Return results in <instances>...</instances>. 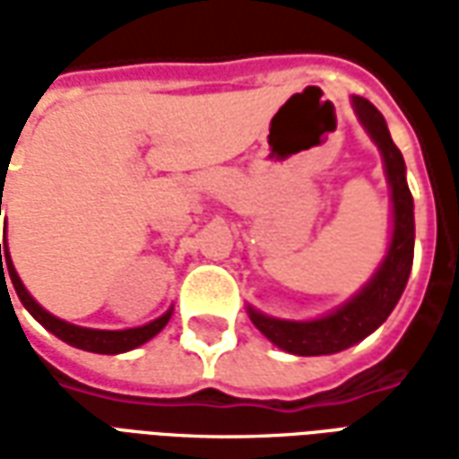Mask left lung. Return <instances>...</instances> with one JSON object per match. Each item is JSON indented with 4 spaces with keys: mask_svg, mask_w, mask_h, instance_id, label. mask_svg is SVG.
Here are the masks:
<instances>
[{
    "mask_svg": "<svg viewBox=\"0 0 459 459\" xmlns=\"http://www.w3.org/2000/svg\"><path fill=\"white\" fill-rule=\"evenodd\" d=\"M351 108L384 160L385 181L391 191V238L384 260L378 263L364 288L322 317L280 319L263 315L260 309L248 305L250 322L278 349L295 356L337 354L368 337L394 312L413 268V196L405 181L403 154L394 144L384 115L374 105L359 95H351Z\"/></svg>",
    "mask_w": 459,
    "mask_h": 459,
    "instance_id": "left-lung-1",
    "label": "left lung"
}]
</instances>
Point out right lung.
Returning a JSON list of instances; mask_svg holds the SVG:
<instances>
[{
    "instance_id": "add662e5",
    "label": "right lung",
    "mask_w": 459,
    "mask_h": 459,
    "mask_svg": "<svg viewBox=\"0 0 459 459\" xmlns=\"http://www.w3.org/2000/svg\"><path fill=\"white\" fill-rule=\"evenodd\" d=\"M0 216H2V194H0ZM5 246V250H1V246ZM7 263V268H4V263ZM0 270L2 273H9L12 278V285H14L16 295L22 299V305L29 309V315L46 327L51 334L65 342V344L75 346V349H83V351H93V354H125L130 349H137L144 342H150L152 337H157L161 329L167 327V322L171 319V312L174 307H169L161 317L152 319L150 325H142V327H132V329H91V327H78V325H71L65 319H58L51 312H46L39 302H36L29 290L24 288V282L19 278L16 273L14 263H12V255H9V248H6V229H4V243H0ZM6 280H2L4 285Z\"/></svg>"
}]
</instances>
